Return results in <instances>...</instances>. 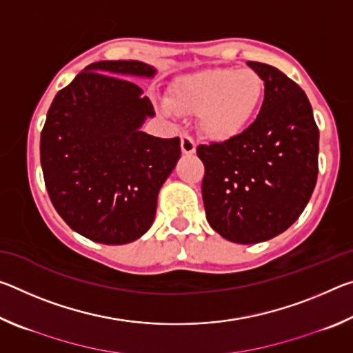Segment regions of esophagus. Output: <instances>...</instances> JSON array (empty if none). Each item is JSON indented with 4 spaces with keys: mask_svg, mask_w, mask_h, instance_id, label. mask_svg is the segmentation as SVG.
I'll use <instances>...</instances> for the list:
<instances>
[{
    "mask_svg": "<svg viewBox=\"0 0 353 353\" xmlns=\"http://www.w3.org/2000/svg\"><path fill=\"white\" fill-rule=\"evenodd\" d=\"M181 148H182L183 154L191 155V154H194V151H196V143L188 134H183L182 140H181Z\"/></svg>",
    "mask_w": 353,
    "mask_h": 353,
    "instance_id": "esophagus-1",
    "label": "esophagus"
}]
</instances>
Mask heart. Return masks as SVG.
I'll list each match as a JSON object with an SVG mask.
<instances>
[{
	"label": "heart",
	"instance_id": "obj_1",
	"mask_svg": "<svg viewBox=\"0 0 353 353\" xmlns=\"http://www.w3.org/2000/svg\"><path fill=\"white\" fill-rule=\"evenodd\" d=\"M265 93L259 71L218 67L181 77L171 88L168 105L179 115H198L201 134L221 143L238 139L252 126Z\"/></svg>",
	"mask_w": 353,
	"mask_h": 353
}]
</instances>
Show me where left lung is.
Returning <instances> with one entry per match:
<instances>
[{
	"label": "left lung",
	"instance_id": "1",
	"mask_svg": "<svg viewBox=\"0 0 353 353\" xmlns=\"http://www.w3.org/2000/svg\"><path fill=\"white\" fill-rule=\"evenodd\" d=\"M248 65L266 83L259 117L238 139L196 148L208 224L240 244L288 229L312 198L319 170V129L305 92L276 67Z\"/></svg>",
	"mask_w": 353,
	"mask_h": 353
}]
</instances>
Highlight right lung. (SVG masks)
<instances>
[{"instance_id": "1", "label": "right lung", "mask_w": 353, "mask_h": 353, "mask_svg": "<svg viewBox=\"0 0 353 353\" xmlns=\"http://www.w3.org/2000/svg\"><path fill=\"white\" fill-rule=\"evenodd\" d=\"M139 61L90 63L59 90L40 135L46 191L71 229L126 244L151 227L159 190L181 157V139L141 132L154 107L124 74L154 76Z\"/></svg>"}]
</instances>
